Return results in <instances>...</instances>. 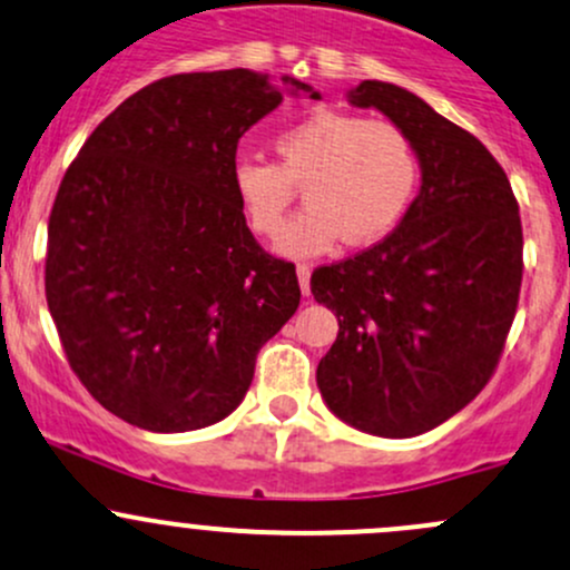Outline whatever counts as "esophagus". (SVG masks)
I'll use <instances>...</instances> for the list:
<instances>
[{
	"label": "esophagus",
	"instance_id": "obj_1",
	"mask_svg": "<svg viewBox=\"0 0 570 570\" xmlns=\"http://www.w3.org/2000/svg\"><path fill=\"white\" fill-rule=\"evenodd\" d=\"M297 281H301V289L303 295L308 297L311 289H308V281H311V267L308 265H297Z\"/></svg>",
	"mask_w": 570,
	"mask_h": 570
}]
</instances>
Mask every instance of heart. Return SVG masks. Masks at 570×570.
<instances>
[{
	"instance_id": "heart-1",
	"label": "heart",
	"mask_w": 570,
	"mask_h": 570,
	"mask_svg": "<svg viewBox=\"0 0 570 570\" xmlns=\"http://www.w3.org/2000/svg\"><path fill=\"white\" fill-rule=\"evenodd\" d=\"M278 164L237 158L232 190L245 224L275 237L303 185L305 209L286 226L278 254L322 256L344 243L368 245L395 229L415 199L421 158L410 136L385 119L314 111L278 130Z\"/></svg>"
}]
</instances>
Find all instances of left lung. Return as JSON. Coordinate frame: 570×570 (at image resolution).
Here are the masks:
<instances>
[{
	"label": "left lung",
	"mask_w": 570,
	"mask_h": 570,
	"mask_svg": "<svg viewBox=\"0 0 570 570\" xmlns=\"http://www.w3.org/2000/svg\"><path fill=\"white\" fill-rule=\"evenodd\" d=\"M346 100L410 136L421 190L393 235L311 275L314 301L338 316L316 385L346 426L404 440L464 410L497 368L522 286V218L489 149L415 92L361 81Z\"/></svg>",
	"instance_id": "left-lung-1"
}]
</instances>
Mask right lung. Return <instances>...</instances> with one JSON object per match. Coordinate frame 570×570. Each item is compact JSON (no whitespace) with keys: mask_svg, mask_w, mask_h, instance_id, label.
Instances as JSON below:
<instances>
[{"mask_svg":"<svg viewBox=\"0 0 570 570\" xmlns=\"http://www.w3.org/2000/svg\"><path fill=\"white\" fill-rule=\"evenodd\" d=\"M284 92L322 98L248 68L169 76L119 104L65 171L48 311L83 387L134 426L232 415L301 305L295 265L259 248L232 190L237 141Z\"/></svg>","mask_w":570,"mask_h":570,"instance_id":"obj_1","label":"right lung"}]
</instances>
